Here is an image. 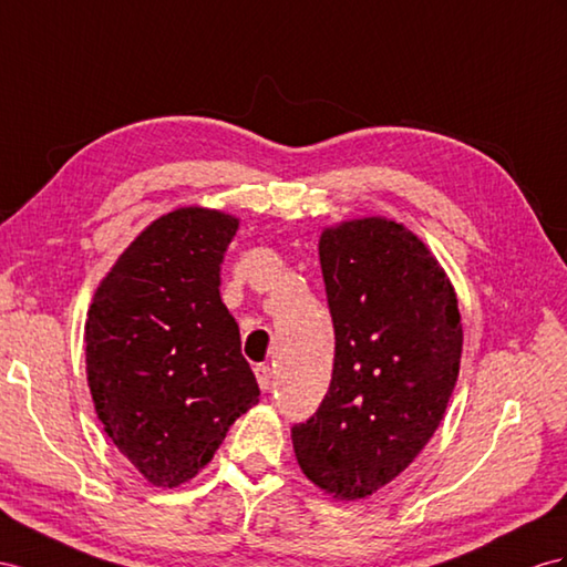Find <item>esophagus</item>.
<instances>
[{
	"label": "esophagus",
	"mask_w": 567,
	"mask_h": 567,
	"mask_svg": "<svg viewBox=\"0 0 567 567\" xmlns=\"http://www.w3.org/2000/svg\"><path fill=\"white\" fill-rule=\"evenodd\" d=\"M256 379H258V388L264 390V393H268L270 385H272V369L266 367V364L256 367Z\"/></svg>",
	"instance_id": "obj_1"
}]
</instances>
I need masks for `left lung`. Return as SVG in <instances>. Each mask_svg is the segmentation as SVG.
I'll list each match as a JSON object with an SVG mask.
<instances>
[{
  "instance_id": "1",
  "label": "left lung",
  "mask_w": 567,
  "mask_h": 567,
  "mask_svg": "<svg viewBox=\"0 0 567 567\" xmlns=\"http://www.w3.org/2000/svg\"><path fill=\"white\" fill-rule=\"evenodd\" d=\"M318 256L336 361L292 445L313 486L359 501L408 470L441 424L462 357L457 295L429 246L381 215L326 227Z\"/></svg>"
}]
</instances>
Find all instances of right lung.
I'll return each instance as SVG.
<instances>
[{"instance_id": "right-lung-1", "label": "right lung", "mask_w": 567, "mask_h": 567, "mask_svg": "<svg viewBox=\"0 0 567 567\" xmlns=\"http://www.w3.org/2000/svg\"><path fill=\"white\" fill-rule=\"evenodd\" d=\"M239 217L200 206L159 215L97 285L85 373L97 419L153 486L177 488L258 402L220 266Z\"/></svg>"}]
</instances>
